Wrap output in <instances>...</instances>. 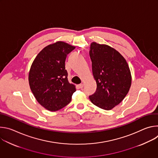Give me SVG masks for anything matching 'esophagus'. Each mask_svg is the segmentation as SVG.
I'll return each instance as SVG.
<instances>
[{
	"label": "esophagus",
	"mask_w": 158,
	"mask_h": 158,
	"mask_svg": "<svg viewBox=\"0 0 158 158\" xmlns=\"http://www.w3.org/2000/svg\"><path fill=\"white\" fill-rule=\"evenodd\" d=\"M78 87L80 88V89H82L83 87H84V84H80L78 85Z\"/></svg>",
	"instance_id": "34e87169"
}]
</instances>
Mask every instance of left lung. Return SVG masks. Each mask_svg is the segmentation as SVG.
<instances>
[{"instance_id":"1","label":"left lung","mask_w":158,"mask_h":158,"mask_svg":"<svg viewBox=\"0 0 158 158\" xmlns=\"http://www.w3.org/2000/svg\"><path fill=\"white\" fill-rule=\"evenodd\" d=\"M89 56L97 83L96 91L89 99L96 106L110 110L129 91L132 79L129 65L118 51L106 44L92 42Z\"/></svg>"}]
</instances>
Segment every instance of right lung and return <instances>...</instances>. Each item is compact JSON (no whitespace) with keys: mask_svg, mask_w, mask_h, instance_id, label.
Masks as SVG:
<instances>
[{"mask_svg":"<svg viewBox=\"0 0 158 158\" xmlns=\"http://www.w3.org/2000/svg\"><path fill=\"white\" fill-rule=\"evenodd\" d=\"M76 47L58 41L44 48L34 60L29 73L31 91L37 102L50 111L68 104L76 87L67 79V55Z\"/></svg>","mask_w":158,"mask_h":158,"instance_id":"obj_1","label":"right lung"}]
</instances>
